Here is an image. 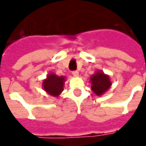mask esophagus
<instances>
[{
    "mask_svg": "<svg viewBox=\"0 0 146 146\" xmlns=\"http://www.w3.org/2000/svg\"><path fill=\"white\" fill-rule=\"evenodd\" d=\"M72 75H74V76H78V75H79V71H72Z\"/></svg>",
    "mask_w": 146,
    "mask_h": 146,
    "instance_id": "1",
    "label": "esophagus"
}]
</instances>
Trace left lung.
<instances>
[{
    "label": "left lung",
    "mask_w": 146,
    "mask_h": 146,
    "mask_svg": "<svg viewBox=\"0 0 146 146\" xmlns=\"http://www.w3.org/2000/svg\"><path fill=\"white\" fill-rule=\"evenodd\" d=\"M90 79L91 89L98 96H101L104 94L112 84L109 75L104 74L102 71H96L95 74L91 75Z\"/></svg>",
    "instance_id": "8db88e82"
}]
</instances>
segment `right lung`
Here are the masks:
<instances>
[{"label":"right lung","instance_id":"add662e5","mask_svg":"<svg viewBox=\"0 0 146 146\" xmlns=\"http://www.w3.org/2000/svg\"><path fill=\"white\" fill-rule=\"evenodd\" d=\"M66 81L64 76H58L54 73H49L47 79L43 81L44 90L52 96L58 97L63 90V85Z\"/></svg>","mask_w":146,"mask_h":146}]
</instances>
